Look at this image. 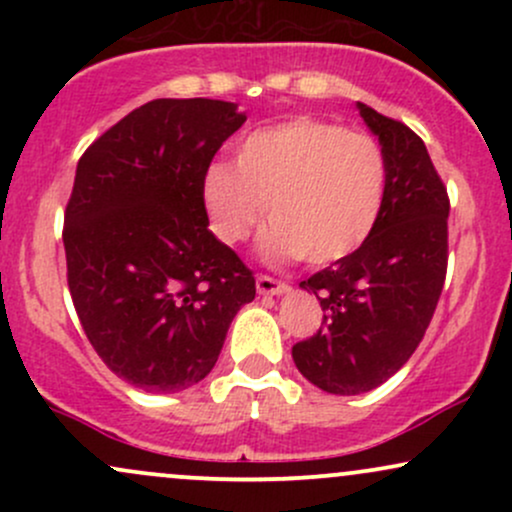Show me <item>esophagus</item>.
<instances>
[{"label": "esophagus", "instance_id": "obj_1", "mask_svg": "<svg viewBox=\"0 0 512 512\" xmlns=\"http://www.w3.org/2000/svg\"><path fill=\"white\" fill-rule=\"evenodd\" d=\"M284 291H289V284H286V281H279L267 274L257 276V293H262V296H279V293Z\"/></svg>", "mask_w": 512, "mask_h": 512}]
</instances>
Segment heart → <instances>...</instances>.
Wrapping results in <instances>:
<instances>
[{"label":"heart","mask_w":512,"mask_h":512,"mask_svg":"<svg viewBox=\"0 0 512 512\" xmlns=\"http://www.w3.org/2000/svg\"><path fill=\"white\" fill-rule=\"evenodd\" d=\"M387 195V158L370 134L320 117L257 129L236 149V166L211 163L202 199L211 231L238 245L260 226L272 260L330 264L349 257L378 226Z\"/></svg>","instance_id":"obj_1"}]
</instances>
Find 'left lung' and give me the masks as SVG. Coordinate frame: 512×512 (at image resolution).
Returning <instances> with one entry per match:
<instances>
[{
	"label": "left lung",
	"mask_w": 512,
	"mask_h": 512,
	"mask_svg": "<svg viewBox=\"0 0 512 512\" xmlns=\"http://www.w3.org/2000/svg\"><path fill=\"white\" fill-rule=\"evenodd\" d=\"M358 110L387 158L385 207L361 248L301 281L325 315L291 351L305 378L332 395L373 390L409 361L448 274L450 197L426 144L404 122Z\"/></svg>",
	"instance_id": "obj_1"
}]
</instances>
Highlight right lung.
<instances>
[{
  "mask_svg": "<svg viewBox=\"0 0 512 512\" xmlns=\"http://www.w3.org/2000/svg\"><path fill=\"white\" fill-rule=\"evenodd\" d=\"M245 122L236 103L158 98L122 117L76 166L64 209L72 303L103 363L146 392L211 373L255 276L209 231L202 178Z\"/></svg>",
  "mask_w": 512,
  "mask_h": 512,
  "instance_id": "add662e5",
  "label": "right lung"
}]
</instances>
